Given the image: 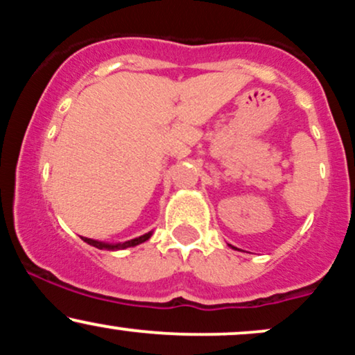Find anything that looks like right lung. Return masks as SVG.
<instances>
[{
  "label": "right lung",
  "instance_id": "add662e5",
  "mask_svg": "<svg viewBox=\"0 0 355 355\" xmlns=\"http://www.w3.org/2000/svg\"><path fill=\"white\" fill-rule=\"evenodd\" d=\"M150 237H152V232H148V234L141 235V237H138V239L128 240V242H123V243H105V242H98V240L87 239V237H81V239H83L87 243H89V245L100 248V250H123V248L135 247V245H138V243H144L145 240H148Z\"/></svg>",
  "mask_w": 355,
  "mask_h": 355
}]
</instances>
